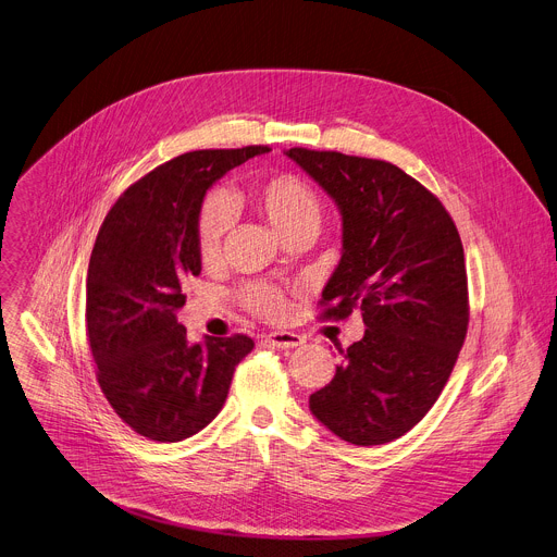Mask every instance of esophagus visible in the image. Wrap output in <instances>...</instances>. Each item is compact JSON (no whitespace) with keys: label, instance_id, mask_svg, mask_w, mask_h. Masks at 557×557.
I'll return each instance as SVG.
<instances>
[{"label":"esophagus","instance_id":"34e87169","mask_svg":"<svg viewBox=\"0 0 557 557\" xmlns=\"http://www.w3.org/2000/svg\"><path fill=\"white\" fill-rule=\"evenodd\" d=\"M267 342L271 346H277V348H297V346L305 344V337L297 335V333H290V331H275V333L267 335Z\"/></svg>","mask_w":557,"mask_h":557}]
</instances>
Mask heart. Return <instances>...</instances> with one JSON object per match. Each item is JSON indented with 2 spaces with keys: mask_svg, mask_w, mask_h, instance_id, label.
Wrapping results in <instances>:
<instances>
[{
  "mask_svg": "<svg viewBox=\"0 0 557 557\" xmlns=\"http://www.w3.org/2000/svg\"><path fill=\"white\" fill-rule=\"evenodd\" d=\"M248 199L271 228L286 239L293 233L313 231L320 224V201L318 195L295 175L282 173L264 177L252 184ZM231 224V207L222 195H213L201 207L197 220V248L199 258L213 262L220 252L222 237ZM248 307L262 318L277 320L286 311V301L282 293L271 286H252L246 293Z\"/></svg>",
  "mask_w": 557,
  "mask_h": 557,
  "instance_id": "b5f03b06",
  "label": "heart"
}]
</instances>
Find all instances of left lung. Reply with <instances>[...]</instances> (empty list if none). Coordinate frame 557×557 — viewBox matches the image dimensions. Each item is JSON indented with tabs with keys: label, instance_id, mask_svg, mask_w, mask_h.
I'll use <instances>...</instances> for the list:
<instances>
[{
	"label": "left lung",
	"instance_id": "left-lung-1",
	"mask_svg": "<svg viewBox=\"0 0 557 557\" xmlns=\"http://www.w3.org/2000/svg\"><path fill=\"white\" fill-rule=\"evenodd\" d=\"M284 153L342 215V258L322 290V318L360 307L367 326L309 409L344 442H393L429 413L467 337L460 233L442 201L395 164L335 150Z\"/></svg>",
	"mask_w": 557,
	"mask_h": 557
}]
</instances>
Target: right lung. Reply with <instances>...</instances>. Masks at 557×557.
I'll return each instance as SVG.
<instances>
[{
    "label": "right lung",
    "mask_w": 557,
    "mask_h": 557,
    "mask_svg": "<svg viewBox=\"0 0 557 557\" xmlns=\"http://www.w3.org/2000/svg\"><path fill=\"white\" fill-rule=\"evenodd\" d=\"M269 146L193 150L135 182L97 233L86 277V326L97 382L139 435L180 442L222 411L246 335L190 344L177 311L199 275L197 220L207 190Z\"/></svg>",
    "instance_id": "1"
}]
</instances>
